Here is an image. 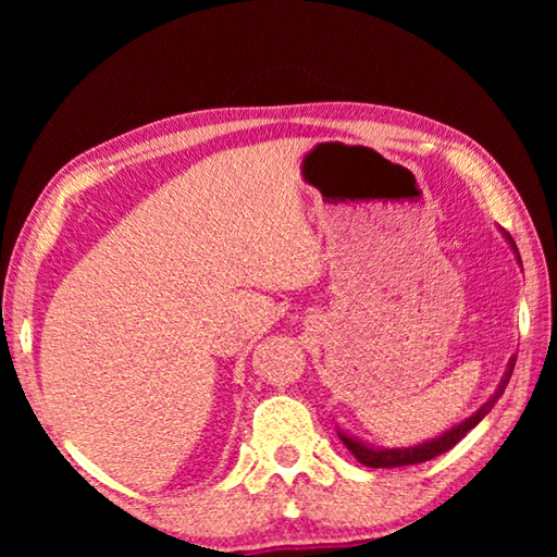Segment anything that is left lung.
<instances>
[{
	"label": "left lung",
	"instance_id": "left-lung-1",
	"mask_svg": "<svg viewBox=\"0 0 557 557\" xmlns=\"http://www.w3.org/2000/svg\"><path fill=\"white\" fill-rule=\"evenodd\" d=\"M504 235H506L508 245H511V248H513L518 262H521V256H518V248H516V243L511 240V235H508V233H504ZM513 366H516V356H511V361H508V369H506L504 379H502V383H498V388H496V393L492 395V398H488V400L482 405V408H479L474 414H469V418H467V420H461L459 425L445 430V432H442V435H440V437H435V440L420 442V445H414V447H393V449H385V447L366 445V442L356 440V437H351V435H346L344 430H338V437H342V442H344V445L348 447V451H351V455H354L358 461H361V465L371 467V469L408 467V465H420V461H430V459H435V457H440V455H442V451H447V449L455 447L457 442H459L461 437H465L469 430H474V428L479 425V422H482V420L486 418V414L492 412V408L496 405V400L502 398V395H504L508 381H511Z\"/></svg>",
	"mask_w": 557,
	"mask_h": 557
}]
</instances>
